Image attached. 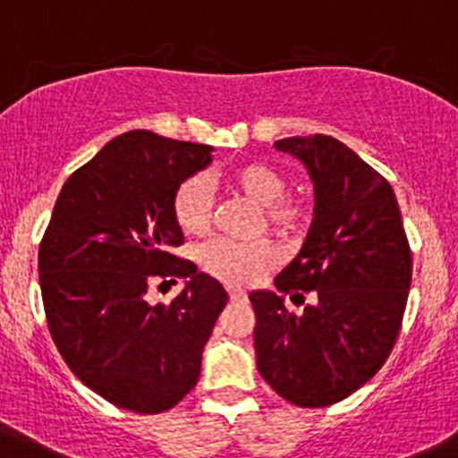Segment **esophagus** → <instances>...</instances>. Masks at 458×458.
Returning <instances> with one entry per match:
<instances>
[{
  "instance_id": "obj_1",
  "label": "esophagus",
  "mask_w": 458,
  "mask_h": 458,
  "mask_svg": "<svg viewBox=\"0 0 458 458\" xmlns=\"http://www.w3.org/2000/svg\"><path fill=\"white\" fill-rule=\"evenodd\" d=\"M228 294H230V299H233V301H243V299H246V293H243V290H239V288H228Z\"/></svg>"
}]
</instances>
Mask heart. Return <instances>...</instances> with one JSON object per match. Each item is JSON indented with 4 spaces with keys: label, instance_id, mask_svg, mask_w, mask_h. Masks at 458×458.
<instances>
[{
    "label": "heart",
    "instance_id": "b5f03b06",
    "mask_svg": "<svg viewBox=\"0 0 458 458\" xmlns=\"http://www.w3.org/2000/svg\"><path fill=\"white\" fill-rule=\"evenodd\" d=\"M224 182L263 208L267 224L281 234H293L308 221V208L285 201L288 177L279 168L263 161H250L224 173ZM174 219L188 237H206L212 225V197L203 177H191L174 195ZM201 267L228 285H248L266 270L276 266L279 250L270 242L233 243L212 242L201 250Z\"/></svg>",
    "mask_w": 458,
    "mask_h": 458
}]
</instances>
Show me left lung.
I'll use <instances>...</instances> for the list:
<instances>
[{
  "mask_svg": "<svg viewBox=\"0 0 458 458\" xmlns=\"http://www.w3.org/2000/svg\"><path fill=\"white\" fill-rule=\"evenodd\" d=\"M275 148L308 170L312 224L279 293L312 303L301 315L284 294L252 290L255 354L267 386L299 408L345 399L386 363L408 303L412 255L390 183L335 137H288Z\"/></svg>",
  "mask_w": 458,
  "mask_h": 458,
  "instance_id": "obj_1",
  "label": "left lung"
}]
</instances>
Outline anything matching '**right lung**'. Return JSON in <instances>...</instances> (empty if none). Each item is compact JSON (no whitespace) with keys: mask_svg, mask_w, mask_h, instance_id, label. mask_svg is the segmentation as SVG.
Masks as SVG:
<instances>
[{"mask_svg":"<svg viewBox=\"0 0 458 458\" xmlns=\"http://www.w3.org/2000/svg\"><path fill=\"white\" fill-rule=\"evenodd\" d=\"M212 146L131 131L68 177L39 246V285L50 335L75 377L117 408L159 414L177 405L228 293L174 257L179 186L212 164ZM179 276L168 307L145 294ZM173 281V279H170Z\"/></svg>","mask_w":458,"mask_h":458,"instance_id":"add662e5","label":"right lung"}]
</instances>
